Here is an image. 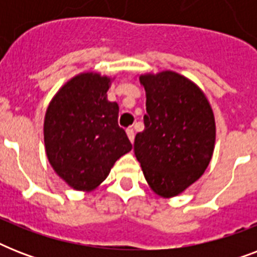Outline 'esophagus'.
I'll list each match as a JSON object with an SVG mask.
<instances>
[{"mask_svg": "<svg viewBox=\"0 0 257 257\" xmlns=\"http://www.w3.org/2000/svg\"><path fill=\"white\" fill-rule=\"evenodd\" d=\"M126 135H128V139L133 144L135 143V131L133 129H126Z\"/></svg>", "mask_w": 257, "mask_h": 257, "instance_id": "obj_1", "label": "esophagus"}]
</instances>
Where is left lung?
I'll return each instance as SVG.
<instances>
[{"mask_svg":"<svg viewBox=\"0 0 257 257\" xmlns=\"http://www.w3.org/2000/svg\"><path fill=\"white\" fill-rule=\"evenodd\" d=\"M140 82L147 114L135 155L153 192L173 197L207 169L215 148V117L201 89L181 74H141Z\"/></svg>","mask_w":257,"mask_h":257,"instance_id":"8db88e82","label":"left lung"}]
</instances>
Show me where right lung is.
I'll list each match as a JSON object with an SVG mask.
<instances>
[{"label":"right lung","mask_w":257,"mask_h":257,"mask_svg":"<svg viewBox=\"0 0 257 257\" xmlns=\"http://www.w3.org/2000/svg\"><path fill=\"white\" fill-rule=\"evenodd\" d=\"M110 78L81 73L52 98L44 121L45 151L54 172L69 187L92 191L118 159L132 149L118 126V105L106 98Z\"/></svg>","instance_id":"right-lung-1"}]
</instances>
